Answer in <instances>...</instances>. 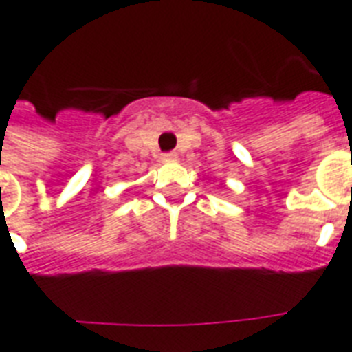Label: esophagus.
<instances>
[{"mask_svg": "<svg viewBox=\"0 0 352 352\" xmlns=\"http://www.w3.org/2000/svg\"><path fill=\"white\" fill-rule=\"evenodd\" d=\"M160 160H162V162H175L177 155L175 153H166V155H162V157H160Z\"/></svg>", "mask_w": 352, "mask_h": 352, "instance_id": "1", "label": "esophagus"}]
</instances>
